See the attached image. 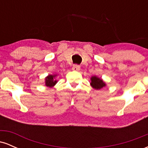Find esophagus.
<instances>
[{
    "label": "esophagus",
    "mask_w": 148,
    "mask_h": 148,
    "mask_svg": "<svg viewBox=\"0 0 148 148\" xmlns=\"http://www.w3.org/2000/svg\"><path fill=\"white\" fill-rule=\"evenodd\" d=\"M72 70L78 72V71L80 70V66L77 65V64H74V65H73L72 67Z\"/></svg>",
    "instance_id": "1"
}]
</instances>
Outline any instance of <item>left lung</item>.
<instances>
[{"instance_id": "8db88e82", "label": "left lung", "mask_w": 148, "mask_h": 148, "mask_svg": "<svg viewBox=\"0 0 148 148\" xmlns=\"http://www.w3.org/2000/svg\"><path fill=\"white\" fill-rule=\"evenodd\" d=\"M90 80H91L90 85L94 89L100 90L106 86V84L103 82V80L100 79V78H98L97 76H92Z\"/></svg>"}]
</instances>
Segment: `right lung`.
I'll use <instances>...</instances> for the list:
<instances>
[{"mask_svg":"<svg viewBox=\"0 0 148 148\" xmlns=\"http://www.w3.org/2000/svg\"><path fill=\"white\" fill-rule=\"evenodd\" d=\"M56 74H53V75H49L45 78V85L46 86L49 88H52L58 82L57 80H56Z\"/></svg>","mask_w":148,"mask_h":148,"instance_id":"obj_1","label":"right lung"}]
</instances>
